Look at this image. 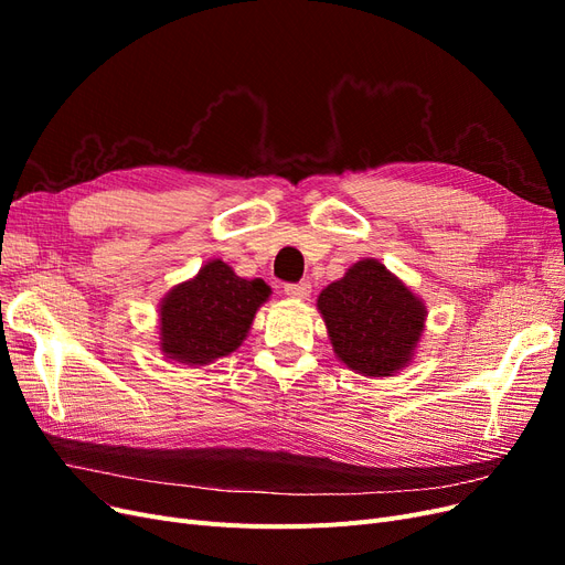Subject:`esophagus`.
<instances>
[{"label":"esophagus","mask_w":565,"mask_h":565,"mask_svg":"<svg viewBox=\"0 0 565 565\" xmlns=\"http://www.w3.org/2000/svg\"><path fill=\"white\" fill-rule=\"evenodd\" d=\"M282 289H285L287 297H295V299H306V297L311 295V285L306 282V280H301V282H287Z\"/></svg>","instance_id":"1"}]
</instances>
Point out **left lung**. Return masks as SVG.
<instances>
[{"instance_id": "1", "label": "left lung", "mask_w": 565, "mask_h": 565, "mask_svg": "<svg viewBox=\"0 0 565 565\" xmlns=\"http://www.w3.org/2000/svg\"><path fill=\"white\" fill-rule=\"evenodd\" d=\"M334 353L365 377H386L409 361L424 306L384 264L365 259L318 297Z\"/></svg>"}]
</instances>
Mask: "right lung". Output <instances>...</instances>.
Returning a JSON list of instances; mask_svg holds the SVG:
<instances>
[{
  "label": "right lung",
  "instance_id": "1",
  "mask_svg": "<svg viewBox=\"0 0 565 565\" xmlns=\"http://www.w3.org/2000/svg\"><path fill=\"white\" fill-rule=\"evenodd\" d=\"M268 295L264 280L237 278L224 262L204 264L195 280L174 287L162 301V351L191 365L233 353Z\"/></svg>",
  "mask_w": 565,
  "mask_h": 565
}]
</instances>
